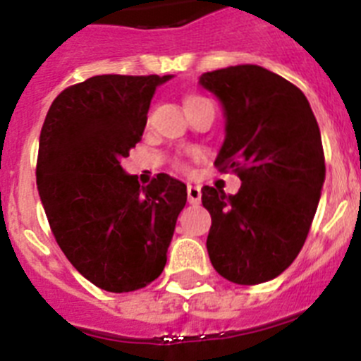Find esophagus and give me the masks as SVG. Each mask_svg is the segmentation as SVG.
I'll return each instance as SVG.
<instances>
[{"label": "esophagus", "instance_id": "1", "mask_svg": "<svg viewBox=\"0 0 361 361\" xmlns=\"http://www.w3.org/2000/svg\"><path fill=\"white\" fill-rule=\"evenodd\" d=\"M200 199H202V191H200V188L188 184V202L197 206V204H200Z\"/></svg>", "mask_w": 361, "mask_h": 361}]
</instances>
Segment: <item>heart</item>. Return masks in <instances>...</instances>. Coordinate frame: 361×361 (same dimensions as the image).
<instances>
[{"label": "heart", "instance_id": "heart-1", "mask_svg": "<svg viewBox=\"0 0 361 361\" xmlns=\"http://www.w3.org/2000/svg\"><path fill=\"white\" fill-rule=\"evenodd\" d=\"M190 99H197V97H190ZM190 99H188V101H190Z\"/></svg>", "mask_w": 361, "mask_h": 361}]
</instances>
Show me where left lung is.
Wrapping results in <instances>:
<instances>
[{"label":"left lung","mask_w":361,"mask_h":361,"mask_svg":"<svg viewBox=\"0 0 361 361\" xmlns=\"http://www.w3.org/2000/svg\"><path fill=\"white\" fill-rule=\"evenodd\" d=\"M199 85L224 110L215 166L242 180L235 195L202 188L209 260L233 283L267 282L298 257L317 213L325 180L320 128L302 90L262 66L206 72Z\"/></svg>","instance_id":"8db88e82"}]
</instances>
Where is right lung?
<instances>
[{"mask_svg":"<svg viewBox=\"0 0 361 361\" xmlns=\"http://www.w3.org/2000/svg\"><path fill=\"white\" fill-rule=\"evenodd\" d=\"M171 78L94 75L57 95L41 128L36 180L54 237L104 291H135L161 275L186 206L184 183L161 173L141 186L121 166Z\"/></svg>","mask_w":361,"mask_h":361,"instance_id":"right-lung-1","label":"right lung"}]
</instances>
